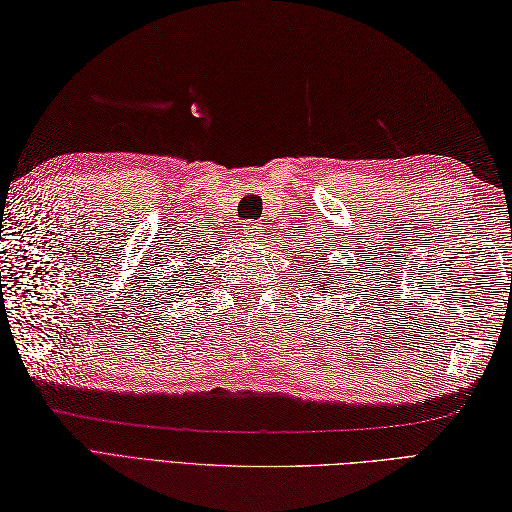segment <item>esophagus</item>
<instances>
[{
    "label": "esophagus",
    "instance_id": "34e87169",
    "mask_svg": "<svg viewBox=\"0 0 512 512\" xmlns=\"http://www.w3.org/2000/svg\"><path fill=\"white\" fill-rule=\"evenodd\" d=\"M244 229H246V235H251V238H255V235L266 231V225H264V222H259V220H251V222H246Z\"/></svg>",
    "mask_w": 512,
    "mask_h": 512
}]
</instances>
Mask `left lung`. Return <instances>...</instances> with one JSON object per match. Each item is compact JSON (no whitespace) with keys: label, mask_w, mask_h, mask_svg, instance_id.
Returning a JSON list of instances; mask_svg holds the SVG:
<instances>
[{"label":"left lung","mask_w":512,"mask_h":512,"mask_svg":"<svg viewBox=\"0 0 512 512\" xmlns=\"http://www.w3.org/2000/svg\"><path fill=\"white\" fill-rule=\"evenodd\" d=\"M305 272H307V277L311 279V270H305ZM316 272H318V274H322V270H316ZM326 285H331V281H324V285H322V281H318V290H316V292H322ZM322 296H324V294H322Z\"/></svg>","instance_id":"8db88e82"}]
</instances>
